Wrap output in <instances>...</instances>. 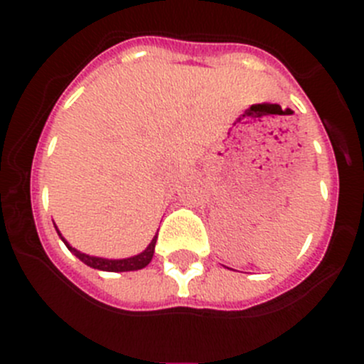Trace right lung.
<instances>
[{
    "instance_id": "obj_1",
    "label": "right lung",
    "mask_w": 364,
    "mask_h": 364,
    "mask_svg": "<svg viewBox=\"0 0 364 364\" xmlns=\"http://www.w3.org/2000/svg\"><path fill=\"white\" fill-rule=\"evenodd\" d=\"M58 234H60V232H58ZM60 236H61V234H60ZM156 237H159V234L153 237L151 243H149V247L146 248V250L142 253H139V255H135V257H130V259H121V260H109V259H100V257L86 255V253H80L79 250H75V248L70 247V245L63 240V237H61V240L65 241V245H67L68 250L72 252L73 255L79 257V259L82 260L84 264H87L90 267H95V269H100V271H112V273H116V271L142 269V267L148 266V264L151 262V259H153V253H155Z\"/></svg>"
}]
</instances>
